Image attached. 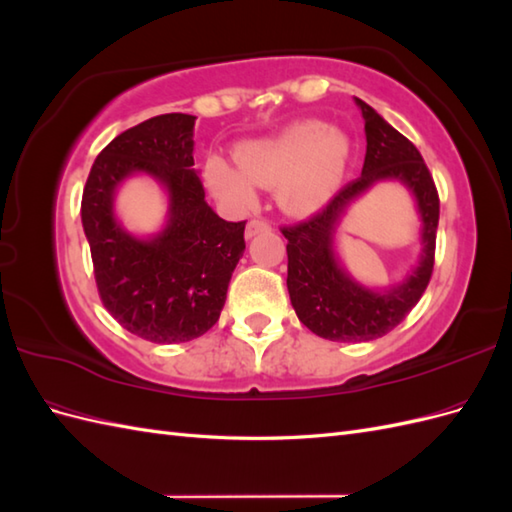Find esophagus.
I'll return each instance as SVG.
<instances>
[{
    "label": "esophagus",
    "mask_w": 512,
    "mask_h": 512,
    "mask_svg": "<svg viewBox=\"0 0 512 512\" xmlns=\"http://www.w3.org/2000/svg\"><path fill=\"white\" fill-rule=\"evenodd\" d=\"M269 228H271V224H269L267 220L254 218V220L247 222V226H245V237H247V239H252V237L260 235V232H267Z\"/></svg>",
    "instance_id": "1"
}]
</instances>
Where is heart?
Listing matches in <instances>:
<instances>
[{
  "instance_id": "b5f03b06",
  "label": "heart",
  "mask_w": 512,
  "mask_h": 512,
  "mask_svg": "<svg viewBox=\"0 0 512 512\" xmlns=\"http://www.w3.org/2000/svg\"><path fill=\"white\" fill-rule=\"evenodd\" d=\"M348 138L318 121H301L262 141L243 143L237 164L213 156L205 181L215 196L232 205H252L254 183L277 188V198L292 213H312L335 192L348 160Z\"/></svg>"
}]
</instances>
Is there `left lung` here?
<instances>
[{"instance_id": "obj_1", "label": "left lung", "mask_w": 512, "mask_h": 512, "mask_svg": "<svg viewBox=\"0 0 512 512\" xmlns=\"http://www.w3.org/2000/svg\"><path fill=\"white\" fill-rule=\"evenodd\" d=\"M365 119L367 153L363 173L339 190L307 220L282 226L288 239V292L305 327L329 342H369L391 333L421 301L436 262L440 196L418 149L389 126L374 108L356 98ZM380 178H399L417 196L424 218V256L404 284L371 293L338 269L332 256V230L349 200Z\"/></svg>"}]
</instances>
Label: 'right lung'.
Wrapping results in <instances>:
<instances>
[{"label":"right lung","mask_w":512,"mask_h":512,"mask_svg":"<svg viewBox=\"0 0 512 512\" xmlns=\"http://www.w3.org/2000/svg\"><path fill=\"white\" fill-rule=\"evenodd\" d=\"M194 119L168 113L121 132L98 153L81 200L102 305L153 344L190 342L218 322L245 250V222L218 218L192 170ZM132 172H149L169 188L171 220L151 242L130 238L112 215L116 185Z\"/></svg>","instance_id":"obj_1"}]
</instances>
